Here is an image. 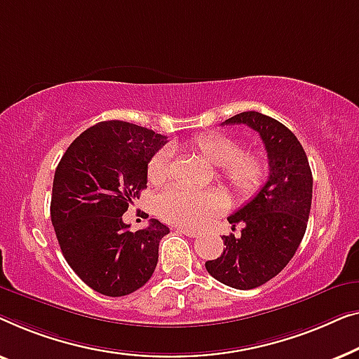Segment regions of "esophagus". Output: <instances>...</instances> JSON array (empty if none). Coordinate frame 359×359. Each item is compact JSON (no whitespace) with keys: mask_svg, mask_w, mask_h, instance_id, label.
I'll return each instance as SVG.
<instances>
[{"mask_svg":"<svg viewBox=\"0 0 359 359\" xmlns=\"http://www.w3.org/2000/svg\"><path fill=\"white\" fill-rule=\"evenodd\" d=\"M177 231H179V232H182V234L189 236V237H198V236H200V231H196V229H190V228H184V226H179Z\"/></svg>","mask_w":359,"mask_h":359,"instance_id":"34e87169","label":"esophagus"}]
</instances>
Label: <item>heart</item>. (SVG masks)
Listing matches in <instances>:
<instances>
[{"label": "heart", "instance_id": "b5f03b06", "mask_svg": "<svg viewBox=\"0 0 359 359\" xmlns=\"http://www.w3.org/2000/svg\"><path fill=\"white\" fill-rule=\"evenodd\" d=\"M187 144L208 163L219 168V180L234 191L237 198H250L264 185L269 174V164L264 154L257 151H242L241 143L232 136L210 131L194 136ZM170 159L172 153L169 148H163L153 154L146 169L151 185H161L169 179ZM228 196L221 190L169 189L158 196L156 210L168 223L200 228L219 211L228 208Z\"/></svg>", "mask_w": 359, "mask_h": 359}]
</instances>
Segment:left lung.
<instances>
[{
	"mask_svg": "<svg viewBox=\"0 0 359 359\" xmlns=\"http://www.w3.org/2000/svg\"><path fill=\"white\" fill-rule=\"evenodd\" d=\"M247 125L260 135L269 158V180L228 221L241 234L223 236L226 249L205 264L208 273L236 290L270 281L296 254L307 228L312 201L309 161L294 133L260 112H242L223 125Z\"/></svg>",
	"mask_w": 359,
	"mask_h": 359,
	"instance_id": "8db88e82",
	"label": "left lung"
}]
</instances>
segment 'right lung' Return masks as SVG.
Listing matches in <instances>:
<instances>
[{
    "mask_svg": "<svg viewBox=\"0 0 359 359\" xmlns=\"http://www.w3.org/2000/svg\"><path fill=\"white\" fill-rule=\"evenodd\" d=\"M165 136L109 120L83 131L55 170L50 216L68 265L104 296L140 290L158 265L159 241L169 228L151 219L128 231L122 216L146 189V169Z\"/></svg>",
    "mask_w": 359,
    "mask_h": 359,
    "instance_id": "add662e5",
    "label": "right lung"
}]
</instances>
